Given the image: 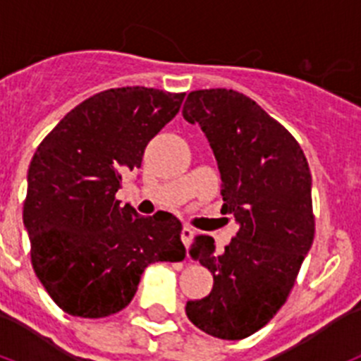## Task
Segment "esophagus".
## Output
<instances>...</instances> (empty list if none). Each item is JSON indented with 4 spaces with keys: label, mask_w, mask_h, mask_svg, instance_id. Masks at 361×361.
<instances>
[{
    "label": "esophagus",
    "mask_w": 361,
    "mask_h": 361,
    "mask_svg": "<svg viewBox=\"0 0 361 361\" xmlns=\"http://www.w3.org/2000/svg\"><path fill=\"white\" fill-rule=\"evenodd\" d=\"M193 235H195V231H193V229L190 228V226H184L183 228V231H180V240H183V244L186 245H190V242H191V238H193Z\"/></svg>",
    "instance_id": "1"
}]
</instances>
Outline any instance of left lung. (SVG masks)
Masks as SVG:
<instances>
[{
    "label": "left lung",
    "mask_w": 361,
    "mask_h": 361,
    "mask_svg": "<svg viewBox=\"0 0 361 361\" xmlns=\"http://www.w3.org/2000/svg\"><path fill=\"white\" fill-rule=\"evenodd\" d=\"M183 116L208 137L222 178V212L240 224L222 255L206 235L191 244V257L213 273V289L190 300L186 314L204 333L242 340L286 304L311 250V171L295 137L240 92H191Z\"/></svg>",
    "instance_id": "obj_1"
}]
</instances>
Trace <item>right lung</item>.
<instances>
[{"label": "right lung", "mask_w": 361, "mask_h": 361, "mask_svg": "<svg viewBox=\"0 0 361 361\" xmlns=\"http://www.w3.org/2000/svg\"><path fill=\"white\" fill-rule=\"evenodd\" d=\"M184 95L145 86L99 92L37 146L23 202L32 267L72 317L123 311L149 264L186 257L177 216H141L116 199L123 175L141 168L146 145L177 116Z\"/></svg>", "instance_id": "add662e5"}]
</instances>
